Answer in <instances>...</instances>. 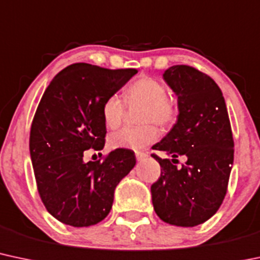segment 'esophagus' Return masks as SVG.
I'll return each instance as SVG.
<instances>
[{
  "label": "esophagus",
  "instance_id": "34e87169",
  "mask_svg": "<svg viewBox=\"0 0 260 260\" xmlns=\"http://www.w3.org/2000/svg\"><path fill=\"white\" fill-rule=\"evenodd\" d=\"M147 153H143V152H137L136 153V158H137V160H143V159H145L147 158Z\"/></svg>",
  "mask_w": 260,
  "mask_h": 260
}]
</instances>
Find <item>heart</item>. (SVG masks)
Here are the masks:
<instances>
[{"mask_svg":"<svg viewBox=\"0 0 260 260\" xmlns=\"http://www.w3.org/2000/svg\"><path fill=\"white\" fill-rule=\"evenodd\" d=\"M125 101L129 105H139L143 110L139 122L145 123L141 127L123 128L108 137V144L113 149H143L159 138V131L154 123L160 127H170L178 117V107L168 98L165 85L158 79L143 76L136 80L124 92ZM102 119L110 129H117L124 117V104L118 95H111L105 100L101 108Z\"/></svg>","mask_w":260,"mask_h":260,"instance_id":"b5f03b06","label":"heart"}]
</instances>
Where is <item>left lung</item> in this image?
<instances>
[{"label": "left lung", "instance_id": "1", "mask_svg": "<svg viewBox=\"0 0 260 260\" xmlns=\"http://www.w3.org/2000/svg\"><path fill=\"white\" fill-rule=\"evenodd\" d=\"M178 98V121L154 150L188 160L181 168L152 154L161 167L150 187L154 211L174 226L193 227L212 217L221 206L233 165L232 129L221 88L206 74L174 65L162 74Z\"/></svg>", "mask_w": 260, "mask_h": 260}]
</instances>
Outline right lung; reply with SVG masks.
I'll return each mask as SVG.
<instances>
[{"mask_svg": "<svg viewBox=\"0 0 260 260\" xmlns=\"http://www.w3.org/2000/svg\"><path fill=\"white\" fill-rule=\"evenodd\" d=\"M137 73L69 65L39 102L30 127V159L43 204L62 223L88 227L101 222L112 209L116 186L135 168L129 149L112 150L102 161L85 162L84 153L104 149L102 104Z\"/></svg>", "mask_w": 260, "mask_h": 260, "instance_id": "obj_1", "label": "right lung"}]
</instances>
